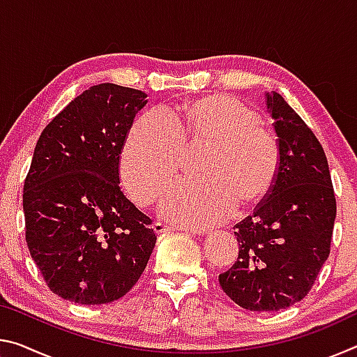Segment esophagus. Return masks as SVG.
<instances>
[{"instance_id":"34e87169","label":"esophagus","mask_w":357,"mask_h":357,"mask_svg":"<svg viewBox=\"0 0 357 357\" xmlns=\"http://www.w3.org/2000/svg\"><path fill=\"white\" fill-rule=\"evenodd\" d=\"M154 231L159 234V233H165V231H168V229H173V227H170V225H167V223H164V222H155L154 223ZM184 231H190V233H197L195 229H190V228H184Z\"/></svg>"}]
</instances>
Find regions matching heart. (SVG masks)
<instances>
[{
  "instance_id": "heart-1",
  "label": "heart",
  "mask_w": 357,
  "mask_h": 357,
  "mask_svg": "<svg viewBox=\"0 0 357 357\" xmlns=\"http://www.w3.org/2000/svg\"><path fill=\"white\" fill-rule=\"evenodd\" d=\"M204 148L202 178L168 187L160 213L190 228L217 225L236 204L250 206L273 189L280 165L279 142L249 107L211 96L168 113L148 110L132 124L121 151V173L132 198L153 203L183 164L185 151Z\"/></svg>"
}]
</instances>
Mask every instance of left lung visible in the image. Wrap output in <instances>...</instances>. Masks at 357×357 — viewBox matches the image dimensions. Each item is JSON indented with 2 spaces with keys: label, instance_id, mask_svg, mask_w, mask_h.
<instances>
[{
  "label": "left lung",
  "instance_id": "8db88e82",
  "mask_svg": "<svg viewBox=\"0 0 357 357\" xmlns=\"http://www.w3.org/2000/svg\"><path fill=\"white\" fill-rule=\"evenodd\" d=\"M280 148L273 189L236 223L238 261L219 275L223 291L252 312H274L310 291L329 257L337 213L323 146L279 93L266 94Z\"/></svg>",
  "mask_w": 357,
  "mask_h": 357
}]
</instances>
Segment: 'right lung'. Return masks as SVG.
Segmentation results:
<instances>
[{"instance_id":"obj_1","label":"right lung","mask_w":357,"mask_h":357,"mask_svg":"<svg viewBox=\"0 0 357 357\" xmlns=\"http://www.w3.org/2000/svg\"><path fill=\"white\" fill-rule=\"evenodd\" d=\"M140 89L100 83L42 130L23 185L25 238L47 287L83 305L113 302L140 279L153 220L119 187L121 151Z\"/></svg>"}]
</instances>
